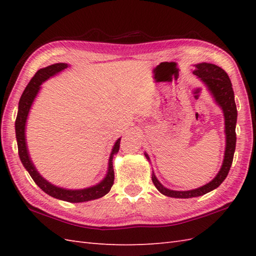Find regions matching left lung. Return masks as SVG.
<instances>
[{
    "label": "left lung",
    "instance_id": "left-lung-1",
    "mask_svg": "<svg viewBox=\"0 0 256 256\" xmlns=\"http://www.w3.org/2000/svg\"><path fill=\"white\" fill-rule=\"evenodd\" d=\"M194 74L197 76L198 78L206 86V88L211 92L212 96L214 98L216 102L218 103L219 106L224 111V125H226V150H224V160L222 162L221 170L210 182L202 187L197 189L187 190V192H177V190H170L158 182L156 178L155 174H152V180L155 184L157 190L167 197L172 198H192L204 196L206 192H210L211 190L218 188L222 182L226 178L228 174L232 165L233 155L236 150V118L238 111L234 101V92L232 89V84L229 78V76L224 72V69L214 64L201 62L194 64ZM145 157L150 160L148 155L145 153Z\"/></svg>",
    "mask_w": 256,
    "mask_h": 256
}]
</instances>
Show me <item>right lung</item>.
<instances>
[{
  "mask_svg": "<svg viewBox=\"0 0 256 256\" xmlns=\"http://www.w3.org/2000/svg\"><path fill=\"white\" fill-rule=\"evenodd\" d=\"M68 67L67 64L59 62L54 64L46 68H42L38 70L27 84L23 94H22L20 102H18V116H16L15 121V133H16V140H18V155L22 164L28 172L32 180L40 187L42 192H45L47 194L52 196L54 198L60 199L64 201H68V202H84V201L94 200L98 198H101L103 196L106 194L111 190L114 182V170H113V156L116 155L120 150V142H121V138H120L116 144H114L110 158H108V172L103 180L96 186H92L84 189H64L57 186H54L52 184L48 182L45 178H42L40 172H37L34 164L30 157L28 150H27L26 145V138H25V126H26V120L28 116V113L30 110V106L34 102L35 98L40 89V84L45 82L47 79H50L52 76L62 72L64 69Z\"/></svg>",
  "mask_w": 256,
  "mask_h": 256,
  "instance_id": "right-lung-1",
  "label": "right lung"
}]
</instances>
